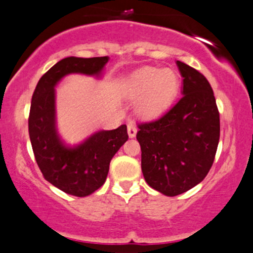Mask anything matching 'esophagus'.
I'll use <instances>...</instances> for the list:
<instances>
[{
  "instance_id": "34e87169",
  "label": "esophagus",
  "mask_w": 253,
  "mask_h": 253,
  "mask_svg": "<svg viewBox=\"0 0 253 253\" xmlns=\"http://www.w3.org/2000/svg\"><path fill=\"white\" fill-rule=\"evenodd\" d=\"M127 132H128V136L129 138H134L136 134V127L134 124L129 123L128 126H127Z\"/></svg>"
}]
</instances>
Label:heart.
I'll list each match as a JSON object with an SVG mask.
<instances>
[{
  "instance_id": "b5f03b06",
  "label": "heart",
  "mask_w": 253,
  "mask_h": 253,
  "mask_svg": "<svg viewBox=\"0 0 253 253\" xmlns=\"http://www.w3.org/2000/svg\"><path fill=\"white\" fill-rule=\"evenodd\" d=\"M177 74L169 68L144 66L125 77L120 89L128 100H138L136 114L143 118H156L163 114L178 94Z\"/></svg>"
}]
</instances>
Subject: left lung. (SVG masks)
<instances>
[{"instance_id":"obj_1","label":"left lung","mask_w":253,"mask_h":253,"mask_svg":"<svg viewBox=\"0 0 253 253\" xmlns=\"http://www.w3.org/2000/svg\"><path fill=\"white\" fill-rule=\"evenodd\" d=\"M176 64L183 96L163 117L138 125L136 132L145 181L167 196L185 193L205 179L220 138L219 110L210 82L187 64Z\"/></svg>"}]
</instances>
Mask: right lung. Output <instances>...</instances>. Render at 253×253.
Returning a JSON list of instances; mask_svg holds the SVG:
<instances>
[{"instance_id":"1","label":"right lung","mask_w":253,"mask_h":253,"mask_svg":"<svg viewBox=\"0 0 253 253\" xmlns=\"http://www.w3.org/2000/svg\"><path fill=\"white\" fill-rule=\"evenodd\" d=\"M109 57H68L40 78L32 96L28 130L43 178L69 195L85 197L102 187L115 153L128 139L127 126L98 130L82 143L68 145L57 129L56 86L68 75L102 77Z\"/></svg>"}]
</instances>
